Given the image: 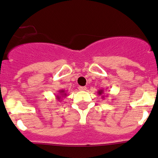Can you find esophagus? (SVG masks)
I'll return each instance as SVG.
<instances>
[{"mask_svg":"<svg viewBox=\"0 0 158 158\" xmlns=\"http://www.w3.org/2000/svg\"><path fill=\"white\" fill-rule=\"evenodd\" d=\"M78 89H79V90H81V91H85V90H86V86H79Z\"/></svg>","mask_w":158,"mask_h":158,"instance_id":"esophagus-1","label":"esophagus"}]
</instances>
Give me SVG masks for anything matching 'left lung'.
<instances>
[{"mask_svg": "<svg viewBox=\"0 0 158 158\" xmlns=\"http://www.w3.org/2000/svg\"><path fill=\"white\" fill-rule=\"evenodd\" d=\"M103 93H104V92H103V89H100L98 91V95H101V98H104V95H103Z\"/></svg>", "mask_w": 158, "mask_h": 158, "instance_id": "8db88e82", "label": "left lung"}]
</instances>
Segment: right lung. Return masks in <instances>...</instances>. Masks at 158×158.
<instances>
[{
  "label": "right lung",
  "instance_id": "add662e5",
  "mask_svg": "<svg viewBox=\"0 0 158 158\" xmlns=\"http://www.w3.org/2000/svg\"><path fill=\"white\" fill-rule=\"evenodd\" d=\"M67 95V94H66V91L64 90V89H60L58 91V93H57V94H56V99L58 101H61V99H62L63 98H65L66 96Z\"/></svg>",
  "mask_w": 158,
  "mask_h": 158
}]
</instances>
